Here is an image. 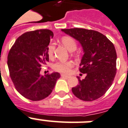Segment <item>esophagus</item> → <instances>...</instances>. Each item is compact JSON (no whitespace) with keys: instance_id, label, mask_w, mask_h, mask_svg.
Instances as JSON below:
<instances>
[{"instance_id":"34e87169","label":"esophagus","mask_w":128,"mask_h":128,"mask_svg":"<svg viewBox=\"0 0 128 128\" xmlns=\"http://www.w3.org/2000/svg\"><path fill=\"white\" fill-rule=\"evenodd\" d=\"M61 77H64V78H66V79H68V78H70V76H66V75H64V74H61Z\"/></svg>"}]
</instances>
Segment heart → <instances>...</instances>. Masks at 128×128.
Masks as SVG:
<instances>
[{
  "label": "heart",
  "mask_w": 128,
  "mask_h": 128,
  "mask_svg": "<svg viewBox=\"0 0 128 128\" xmlns=\"http://www.w3.org/2000/svg\"><path fill=\"white\" fill-rule=\"evenodd\" d=\"M61 42L63 46L70 51H74L77 49V44L74 38L71 36H64L61 38ZM54 50V46L53 44H50L48 48V54L49 57H52ZM74 66V63L71 61L63 62L59 61L56 62L53 65V69L56 72L63 73V74H69L71 68Z\"/></svg>",
  "instance_id": "b5f03b06"
}]
</instances>
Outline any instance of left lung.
<instances>
[{"label": "left lung", "mask_w": 128, "mask_h": 128, "mask_svg": "<svg viewBox=\"0 0 128 128\" xmlns=\"http://www.w3.org/2000/svg\"><path fill=\"white\" fill-rule=\"evenodd\" d=\"M61 30L79 41L84 52L79 71L86 76L82 80L77 77L79 84L72 88V92L87 102L102 97L112 85L116 73L113 44L105 35L93 30L74 28Z\"/></svg>", "instance_id": "8db88e82"}]
</instances>
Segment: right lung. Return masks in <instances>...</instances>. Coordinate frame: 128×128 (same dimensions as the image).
I'll return each instance as SVG.
<instances>
[{"instance_id": "add662e5", "label": "right lung", "mask_w": 128, "mask_h": 128, "mask_svg": "<svg viewBox=\"0 0 128 128\" xmlns=\"http://www.w3.org/2000/svg\"><path fill=\"white\" fill-rule=\"evenodd\" d=\"M53 33L48 29L24 33L16 40L8 55L10 76L19 94L32 101L46 98L60 75L42 76V66L49 61L48 48Z\"/></svg>"}]
</instances>
